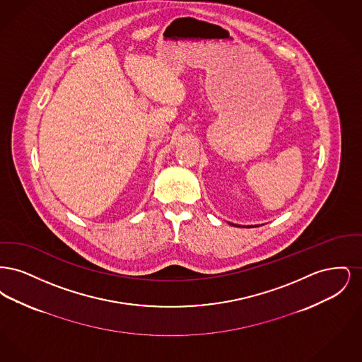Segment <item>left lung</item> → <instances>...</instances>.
<instances>
[{
  "label": "left lung",
  "mask_w": 362,
  "mask_h": 362,
  "mask_svg": "<svg viewBox=\"0 0 362 362\" xmlns=\"http://www.w3.org/2000/svg\"><path fill=\"white\" fill-rule=\"evenodd\" d=\"M229 225H233V226H240V225L232 224V223H229ZM254 225H248V228H252ZM245 228V226H244Z\"/></svg>",
  "instance_id": "1"
}]
</instances>
